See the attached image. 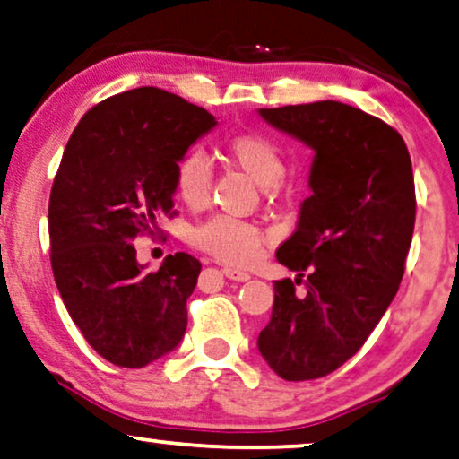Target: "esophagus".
Returning a JSON list of instances; mask_svg holds the SVG:
<instances>
[{"label":"esophagus","mask_w":459,"mask_h":459,"mask_svg":"<svg viewBox=\"0 0 459 459\" xmlns=\"http://www.w3.org/2000/svg\"><path fill=\"white\" fill-rule=\"evenodd\" d=\"M224 277H229L230 281H239V283H243V281L249 279V274L246 271H239V268H230V266H224L222 268Z\"/></svg>","instance_id":"34e87169"}]
</instances>
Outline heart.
<instances>
[{"instance_id":"1","label":"heart","mask_w":459,"mask_h":459,"mask_svg":"<svg viewBox=\"0 0 459 459\" xmlns=\"http://www.w3.org/2000/svg\"><path fill=\"white\" fill-rule=\"evenodd\" d=\"M226 155L252 176L260 186H274L285 174V159L279 144L266 134L241 132L226 140ZM174 188L182 204L201 207L210 199L212 168L201 151H186L174 166ZM191 243L201 252L229 264H246L258 254L262 243L260 229L233 216L204 220L191 230Z\"/></svg>"}]
</instances>
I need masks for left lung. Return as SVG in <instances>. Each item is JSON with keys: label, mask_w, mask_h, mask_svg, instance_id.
<instances>
[{"label": "left lung", "mask_w": 459, "mask_h": 459, "mask_svg": "<svg viewBox=\"0 0 459 459\" xmlns=\"http://www.w3.org/2000/svg\"><path fill=\"white\" fill-rule=\"evenodd\" d=\"M260 115L313 146L315 161L313 195L277 249L298 279L274 281L258 348L283 380H316L359 352L399 291L415 224L411 157L394 127L335 100Z\"/></svg>", "instance_id": "obj_1"}]
</instances>
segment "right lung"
I'll return each instance as SVG.
<instances>
[{"mask_svg": "<svg viewBox=\"0 0 459 459\" xmlns=\"http://www.w3.org/2000/svg\"><path fill=\"white\" fill-rule=\"evenodd\" d=\"M216 119L159 88L108 96L73 130L48 205L50 262L71 319L117 368L178 346L201 262L185 252L144 273L134 239L174 216V166Z\"/></svg>", "mask_w": 459, "mask_h": 459, "instance_id": "add662e5", "label": "right lung"}]
</instances>
